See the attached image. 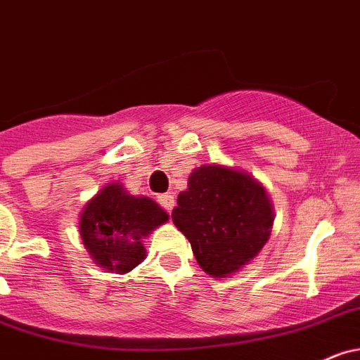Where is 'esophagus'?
I'll return each instance as SVG.
<instances>
[{"instance_id":"34e87169","label":"esophagus","mask_w":360,"mask_h":360,"mask_svg":"<svg viewBox=\"0 0 360 360\" xmlns=\"http://www.w3.org/2000/svg\"><path fill=\"white\" fill-rule=\"evenodd\" d=\"M157 201H159V205L164 208V210H167V212L173 210V207H174L173 194H159V196H157Z\"/></svg>"}]
</instances>
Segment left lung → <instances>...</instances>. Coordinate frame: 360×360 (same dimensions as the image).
<instances>
[{
  "label": "left lung",
  "mask_w": 360,
  "mask_h": 360,
  "mask_svg": "<svg viewBox=\"0 0 360 360\" xmlns=\"http://www.w3.org/2000/svg\"><path fill=\"white\" fill-rule=\"evenodd\" d=\"M171 219L191 242L201 269L224 277L262 251L274 214L265 189L255 178L212 164L191 173Z\"/></svg>",
  "instance_id": "1"
}]
</instances>
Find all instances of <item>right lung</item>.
I'll list each match as a JSON object with an SVG mask.
<instances>
[{
    "instance_id": "add662e5",
    "label": "right lung",
    "mask_w": 360,
    "mask_h": 360,
    "mask_svg": "<svg viewBox=\"0 0 360 360\" xmlns=\"http://www.w3.org/2000/svg\"><path fill=\"white\" fill-rule=\"evenodd\" d=\"M167 214L150 198L131 196L118 184H109L84 208L81 237L102 269L131 272L145 259L141 240Z\"/></svg>"
}]
</instances>
